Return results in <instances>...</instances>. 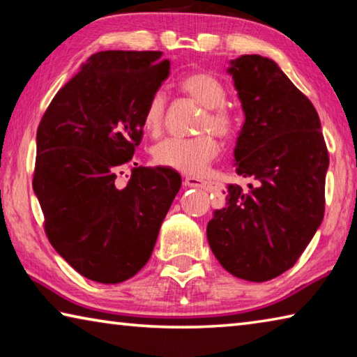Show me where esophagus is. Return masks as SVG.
I'll list each match as a JSON object with an SVG mask.
<instances>
[{
    "mask_svg": "<svg viewBox=\"0 0 357 357\" xmlns=\"http://www.w3.org/2000/svg\"><path fill=\"white\" fill-rule=\"evenodd\" d=\"M184 185L185 187H195V189H203V190H213L214 184L209 183V181H203L200 178H193V176H187L184 179Z\"/></svg>",
    "mask_w": 357,
    "mask_h": 357,
    "instance_id": "1",
    "label": "esophagus"
}]
</instances>
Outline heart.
<instances>
[{
    "instance_id": "1",
    "label": "heart",
    "mask_w": 357,
    "mask_h": 357,
    "mask_svg": "<svg viewBox=\"0 0 357 357\" xmlns=\"http://www.w3.org/2000/svg\"><path fill=\"white\" fill-rule=\"evenodd\" d=\"M179 88L204 108L198 130H211L219 137H225L231 132L234 119L231 112L223 105L227 91L219 78L209 72H192L179 82ZM164 110V94L154 93L143 113L144 130H148L149 134L159 132ZM217 154H219V146L208 134L193 138H165L153 149L157 164L190 176H202Z\"/></svg>"
}]
</instances>
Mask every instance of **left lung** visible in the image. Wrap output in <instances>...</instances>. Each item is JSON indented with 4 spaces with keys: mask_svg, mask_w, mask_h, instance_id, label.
Returning <instances> with one entry per match:
<instances>
[{
    "mask_svg": "<svg viewBox=\"0 0 357 357\" xmlns=\"http://www.w3.org/2000/svg\"><path fill=\"white\" fill-rule=\"evenodd\" d=\"M227 72L245 118L234 167L252 183L227 185L206 236L229 274L266 282L293 268L321 225L329 155L315 107L279 64L243 55Z\"/></svg>",
    "mask_w": 357,
    "mask_h": 357,
    "instance_id": "1",
    "label": "left lung"
}]
</instances>
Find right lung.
<instances>
[{
	"instance_id": "right-lung-1",
	"label": "right lung",
	"mask_w": 357,
	"mask_h": 357,
	"mask_svg": "<svg viewBox=\"0 0 357 357\" xmlns=\"http://www.w3.org/2000/svg\"><path fill=\"white\" fill-rule=\"evenodd\" d=\"M162 52H99L53 98L38 128L33 189L48 241L78 274L99 283L134 277L153 253L179 192L168 167L114 179L142 142L143 113L170 75Z\"/></svg>"
}]
</instances>
